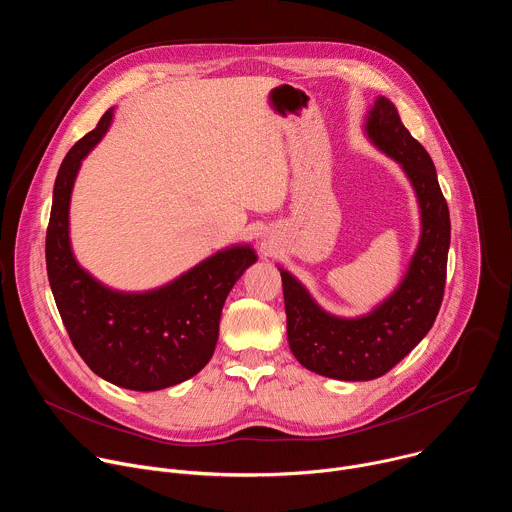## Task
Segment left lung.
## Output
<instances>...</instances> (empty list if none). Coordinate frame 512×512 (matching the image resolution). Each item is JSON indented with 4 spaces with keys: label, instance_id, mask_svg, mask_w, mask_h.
<instances>
[{
    "label": "left lung",
    "instance_id": "8db88e82",
    "mask_svg": "<svg viewBox=\"0 0 512 512\" xmlns=\"http://www.w3.org/2000/svg\"><path fill=\"white\" fill-rule=\"evenodd\" d=\"M364 127L401 164L421 208V237L403 281L371 314L346 320L324 312L294 275L279 269L291 352L306 369L338 381L379 379L423 340L444 300L450 249V210L435 166L395 105L377 97Z\"/></svg>",
    "mask_w": 512,
    "mask_h": 512
}]
</instances>
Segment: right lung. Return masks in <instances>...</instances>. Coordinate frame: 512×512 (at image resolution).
Wrapping results in <instances>:
<instances>
[{"instance_id": "obj_1", "label": "right lung", "mask_w": 512, "mask_h": 512, "mask_svg": "<svg viewBox=\"0 0 512 512\" xmlns=\"http://www.w3.org/2000/svg\"><path fill=\"white\" fill-rule=\"evenodd\" d=\"M111 119L113 109L60 164L46 231V271L62 324L89 369L123 389L160 391L204 369L229 291L257 255L249 245L218 251L145 294L113 291L91 277L70 249L68 204L81 162Z\"/></svg>"}]
</instances>
